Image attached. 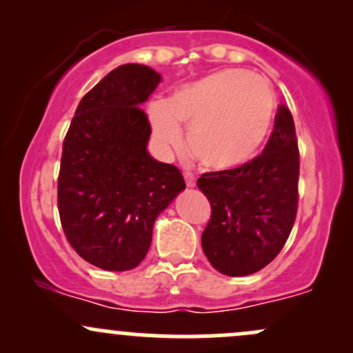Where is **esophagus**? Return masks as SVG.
<instances>
[{
  "label": "esophagus",
  "mask_w": 353,
  "mask_h": 353,
  "mask_svg": "<svg viewBox=\"0 0 353 353\" xmlns=\"http://www.w3.org/2000/svg\"><path fill=\"white\" fill-rule=\"evenodd\" d=\"M185 183H187V187H190V188L195 187V175L190 172L185 173Z\"/></svg>",
  "instance_id": "esophagus-1"
}]
</instances>
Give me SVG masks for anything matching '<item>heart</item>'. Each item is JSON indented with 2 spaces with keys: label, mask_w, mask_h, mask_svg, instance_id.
Listing matches in <instances>:
<instances>
[{
  "label": "heart",
  "mask_w": 353,
  "mask_h": 353,
  "mask_svg": "<svg viewBox=\"0 0 353 353\" xmlns=\"http://www.w3.org/2000/svg\"><path fill=\"white\" fill-rule=\"evenodd\" d=\"M276 112L268 79L248 70H221L181 85L168 102L148 108L163 151L178 150L188 131V148L203 166L229 170L251 160L266 141Z\"/></svg>",
  "instance_id": "obj_1"
}]
</instances>
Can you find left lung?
<instances>
[{"label":"left lung","mask_w":353,"mask_h":353,"mask_svg":"<svg viewBox=\"0 0 353 353\" xmlns=\"http://www.w3.org/2000/svg\"><path fill=\"white\" fill-rule=\"evenodd\" d=\"M298 176L294 121L290 109L279 105L274 130L259 157L199 178L196 187L212 207L202 248L219 272L248 276L278 256L296 217Z\"/></svg>","instance_id":"obj_1"}]
</instances>
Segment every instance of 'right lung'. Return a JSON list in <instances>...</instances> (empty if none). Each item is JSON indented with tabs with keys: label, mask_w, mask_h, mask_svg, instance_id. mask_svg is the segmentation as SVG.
Listing matches in <instances>:
<instances>
[{
	"label": "right lung",
	"mask_w": 353,
	"mask_h": 353,
	"mask_svg": "<svg viewBox=\"0 0 353 353\" xmlns=\"http://www.w3.org/2000/svg\"><path fill=\"white\" fill-rule=\"evenodd\" d=\"M161 82L141 63L109 72L82 97L59 173V214L75 252L105 271L145 259L153 225L185 181L176 166L148 153L151 126L139 105Z\"/></svg>",
	"instance_id": "add662e5"
}]
</instances>
